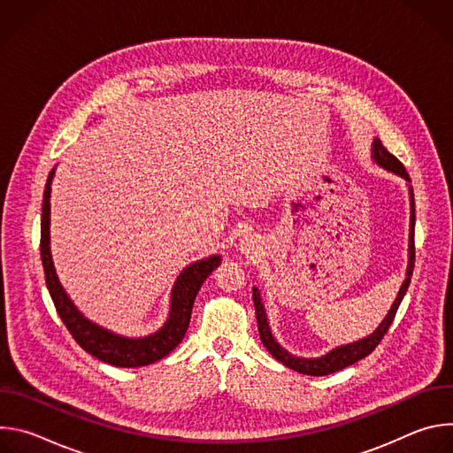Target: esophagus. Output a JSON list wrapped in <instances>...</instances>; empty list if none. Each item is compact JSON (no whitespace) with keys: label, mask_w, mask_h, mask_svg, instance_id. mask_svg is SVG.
I'll return each mask as SVG.
<instances>
[{"label":"esophagus","mask_w":453,"mask_h":453,"mask_svg":"<svg viewBox=\"0 0 453 453\" xmlns=\"http://www.w3.org/2000/svg\"><path fill=\"white\" fill-rule=\"evenodd\" d=\"M256 240H252V238H245V240H242V243H240V249L245 252V254H250V252H256Z\"/></svg>","instance_id":"obj_1"}]
</instances>
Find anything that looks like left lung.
<instances>
[{
    "label": "left lung",
    "instance_id": "1",
    "mask_svg": "<svg viewBox=\"0 0 453 453\" xmlns=\"http://www.w3.org/2000/svg\"><path fill=\"white\" fill-rule=\"evenodd\" d=\"M372 159L374 163H378L381 168L389 170L400 177H403L405 180L411 182V177L405 170V166L398 161V157H395L389 150H387L381 142L376 138L372 142ZM409 191H411V240H409V267H407V278L398 292V297L396 301L393 303L389 313L385 315V319L380 322V326L365 339L362 341H357V342H351V344H346V346H341V348H335L332 349L330 353L322 355V357H317V358H303V357H294L290 355L287 349H283L276 339L273 337L271 334V328H269V322H267V313H265V308L262 304V297H260V290H257L256 287H252V301H254V310H256V320H257V332H260V339L264 342V346L267 348V351L278 360L281 362L283 365L297 371V372H303V374H310V376H326V374H332V372H337L358 360H362L364 357H367L369 353H372V349L380 344V341L383 339V335L387 334V330H389L391 322L395 320V315L398 311V306L411 285V276H412V271H414V260H416V247H414V224H416V213H414V193H412V186H409Z\"/></svg>",
    "mask_w": 453,
    "mask_h": 453
}]
</instances>
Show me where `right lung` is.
<instances>
[{
    "label": "right lung",
    "instance_id": "add662e5",
    "mask_svg": "<svg viewBox=\"0 0 453 453\" xmlns=\"http://www.w3.org/2000/svg\"><path fill=\"white\" fill-rule=\"evenodd\" d=\"M53 173L55 168L48 175L42 196L41 260L44 267L46 287L50 290L57 313L60 315L62 322L66 325L68 332L73 335L77 344L105 364L116 367H142L161 360L182 341L189 326L193 301H196L197 292L206 281V278L220 265V256L204 257V260L191 264L179 274L172 290L170 315L159 332L140 339L116 335L86 319L58 283L50 252V193Z\"/></svg>",
    "mask_w": 453,
    "mask_h": 453
}]
</instances>
